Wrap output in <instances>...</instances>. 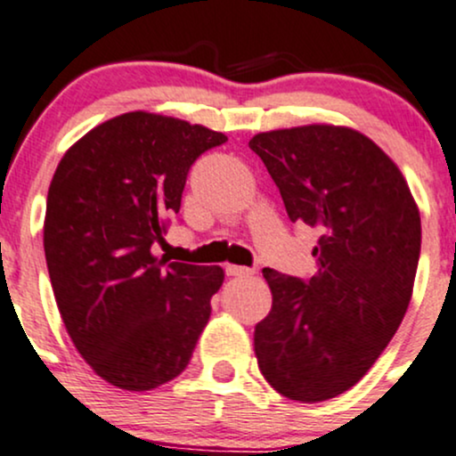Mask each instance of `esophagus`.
Instances as JSON below:
<instances>
[{"mask_svg": "<svg viewBox=\"0 0 456 456\" xmlns=\"http://www.w3.org/2000/svg\"><path fill=\"white\" fill-rule=\"evenodd\" d=\"M224 273H227L229 277H248V274H253V268H244V266H236V264H229V266H224Z\"/></svg>", "mask_w": 456, "mask_h": 456, "instance_id": "1", "label": "esophagus"}]
</instances>
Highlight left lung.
<instances>
[{
    "instance_id": "obj_1",
    "label": "left lung",
    "mask_w": 456,
    "mask_h": 456,
    "mask_svg": "<svg viewBox=\"0 0 456 456\" xmlns=\"http://www.w3.org/2000/svg\"><path fill=\"white\" fill-rule=\"evenodd\" d=\"M292 223L320 233L318 270L297 279L264 268L273 309L255 327L264 379L298 403L359 383L411 301L422 224L396 164L363 134L335 125L251 138Z\"/></svg>"
}]
</instances>
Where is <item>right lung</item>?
<instances>
[{"mask_svg":"<svg viewBox=\"0 0 456 456\" xmlns=\"http://www.w3.org/2000/svg\"><path fill=\"white\" fill-rule=\"evenodd\" d=\"M220 132L151 112L90 129L64 153L45 212V259L60 316L103 381L147 392L179 377L223 285L220 266L155 257L190 167Z\"/></svg>","mask_w":456,"mask_h":456,"instance_id":"obj_1","label":"right lung"}]
</instances>
